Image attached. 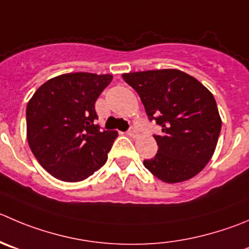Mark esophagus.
<instances>
[{
    "label": "esophagus",
    "mask_w": 249,
    "mask_h": 249,
    "mask_svg": "<svg viewBox=\"0 0 249 249\" xmlns=\"http://www.w3.org/2000/svg\"><path fill=\"white\" fill-rule=\"evenodd\" d=\"M127 134H128L129 137H132V138H136V137L138 136V133H137V129L134 128V127H131V128H129V131L127 132Z\"/></svg>",
    "instance_id": "34e87169"
}]
</instances>
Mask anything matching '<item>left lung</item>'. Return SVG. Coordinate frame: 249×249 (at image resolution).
<instances>
[{
	"label": "left lung",
	"mask_w": 249,
	"mask_h": 249,
	"mask_svg": "<svg viewBox=\"0 0 249 249\" xmlns=\"http://www.w3.org/2000/svg\"><path fill=\"white\" fill-rule=\"evenodd\" d=\"M122 78L141 96L149 120L161 127L154 136L158 153L144 166L166 183L187 181L209 162L221 131L213 94L178 70L124 73Z\"/></svg>",
	"instance_id": "8db88e82"
}]
</instances>
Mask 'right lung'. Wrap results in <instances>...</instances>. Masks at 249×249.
Instances as JSON below:
<instances>
[{"label": "right lung", "instance_id": "1", "mask_svg": "<svg viewBox=\"0 0 249 249\" xmlns=\"http://www.w3.org/2000/svg\"><path fill=\"white\" fill-rule=\"evenodd\" d=\"M111 80V74H61L44 83L28 103V143L56 178L83 181L107 160L117 132L95 124V101Z\"/></svg>", "mask_w": 249, "mask_h": 249}]
</instances>
